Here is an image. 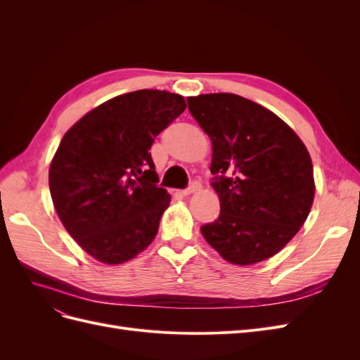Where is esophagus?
Instances as JSON below:
<instances>
[{
	"label": "esophagus",
	"mask_w": 360,
	"mask_h": 360,
	"mask_svg": "<svg viewBox=\"0 0 360 360\" xmlns=\"http://www.w3.org/2000/svg\"><path fill=\"white\" fill-rule=\"evenodd\" d=\"M201 189V184H200V181H192L189 186L183 191V195H191V193H193V192H197V191H200Z\"/></svg>",
	"instance_id": "esophagus-1"
}]
</instances>
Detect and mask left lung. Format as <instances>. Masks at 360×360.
Here are the masks:
<instances>
[{
  "mask_svg": "<svg viewBox=\"0 0 360 360\" xmlns=\"http://www.w3.org/2000/svg\"><path fill=\"white\" fill-rule=\"evenodd\" d=\"M210 136L221 213L201 234L221 257L249 266L278 254L307 221L314 169L307 147L271 111L231 93L188 97Z\"/></svg>",
  "mask_w": 360,
  "mask_h": 360,
  "instance_id": "1",
  "label": "left lung"
}]
</instances>
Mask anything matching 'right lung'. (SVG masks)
I'll return each instance as SVG.
<instances>
[{"mask_svg": "<svg viewBox=\"0 0 360 360\" xmlns=\"http://www.w3.org/2000/svg\"><path fill=\"white\" fill-rule=\"evenodd\" d=\"M184 110L181 96L138 90L73 124L49 168V189L68 233L86 254L122 264L153 242L169 193L158 186L150 148Z\"/></svg>", "mask_w": 360, "mask_h": 360, "instance_id": "add662e5", "label": "right lung"}]
</instances>
